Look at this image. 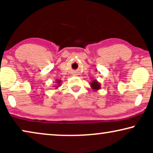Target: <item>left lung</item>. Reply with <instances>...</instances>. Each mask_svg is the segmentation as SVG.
Listing matches in <instances>:
<instances>
[{"mask_svg":"<svg viewBox=\"0 0 153 153\" xmlns=\"http://www.w3.org/2000/svg\"><path fill=\"white\" fill-rule=\"evenodd\" d=\"M90 85H91V88L95 91H97L98 90L101 88V84H100V83L97 80H93L92 82L90 83Z\"/></svg>","mask_w":153,"mask_h":153,"instance_id":"1","label":"left lung"}]
</instances>
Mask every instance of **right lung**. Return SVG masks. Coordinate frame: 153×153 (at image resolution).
I'll return each instance as SVG.
<instances>
[{
	"mask_svg": "<svg viewBox=\"0 0 153 153\" xmlns=\"http://www.w3.org/2000/svg\"><path fill=\"white\" fill-rule=\"evenodd\" d=\"M56 85H55V87H56V89H57L58 87H60V83H61V81L60 80V79H56Z\"/></svg>",
	"mask_w": 153,
	"mask_h": 153,
	"instance_id": "obj_1",
	"label": "right lung"
}]
</instances>
